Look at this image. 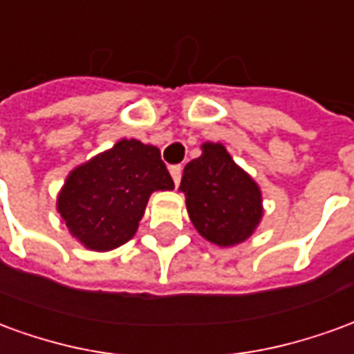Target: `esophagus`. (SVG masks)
I'll list each match as a JSON object with an SVG mask.
<instances>
[{
  "instance_id": "obj_1",
  "label": "esophagus",
  "mask_w": 354,
  "mask_h": 354,
  "mask_svg": "<svg viewBox=\"0 0 354 354\" xmlns=\"http://www.w3.org/2000/svg\"><path fill=\"white\" fill-rule=\"evenodd\" d=\"M170 176L174 180V184H180V180H182V167L180 165H172L170 167Z\"/></svg>"
}]
</instances>
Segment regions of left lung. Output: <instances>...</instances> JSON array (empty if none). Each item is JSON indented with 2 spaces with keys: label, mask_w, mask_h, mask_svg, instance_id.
I'll return each mask as SVG.
<instances>
[{
  "label": "left lung",
  "mask_w": 354,
  "mask_h": 354,
  "mask_svg": "<svg viewBox=\"0 0 354 354\" xmlns=\"http://www.w3.org/2000/svg\"><path fill=\"white\" fill-rule=\"evenodd\" d=\"M180 192L195 230L218 246L246 241L263 216L260 187L222 144H203L201 157L185 165Z\"/></svg>",
  "instance_id": "obj_1"
}]
</instances>
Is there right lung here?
I'll use <instances>...</instances> for the list:
<instances>
[{"label":"right lung","instance_id":"add662e5","mask_svg":"<svg viewBox=\"0 0 354 354\" xmlns=\"http://www.w3.org/2000/svg\"><path fill=\"white\" fill-rule=\"evenodd\" d=\"M159 189H174L161 151L124 138L70 172L57 208L81 245L106 252L134 237L149 195Z\"/></svg>","mask_w":354,"mask_h":354}]
</instances>
